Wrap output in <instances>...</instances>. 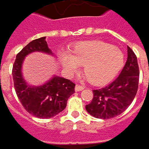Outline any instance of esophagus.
Segmentation results:
<instances>
[{
  "label": "esophagus",
  "instance_id": "1",
  "mask_svg": "<svg viewBox=\"0 0 149 149\" xmlns=\"http://www.w3.org/2000/svg\"><path fill=\"white\" fill-rule=\"evenodd\" d=\"M84 89V86H82V85H80V84H76L75 85V91H81V90H83Z\"/></svg>",
  "mask_w": 149,
  "mask_h": 149
}]
</instances>
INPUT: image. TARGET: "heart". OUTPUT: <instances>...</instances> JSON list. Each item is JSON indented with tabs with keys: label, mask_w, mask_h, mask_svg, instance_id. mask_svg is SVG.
Returning a JSON list of instances; mask_svg holds the SVG:
<instances>
[{
	"label": "heart",
	"mask_w": 149,
	"mask_h": 149,
	"mask_svg": "<svg viewBox=\"0 0 149 149\" xmlns=\"http://www.w3.org/2000/svg\"><path fill=\"white\" fill-rule=\"evenodd\" d=\"M60 62L68 74L77 71L84 65V71L89 82L103 84L115 77L123 68V52L110 44L103 41H86L77 44L72 54L63 52Z\"/></svg>",
	"instance_id": "obj_1"
}]
</instances>
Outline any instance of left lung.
I'll return each instance as SVG.
<instances>
[{"label":"left lung","mask_w":149,"mask_h":149,"mask_svg":"<svg viewBox=\"0 0 149 149\" xmlns=\"http://www.w3.org/2000/svg\"><path fill=\"white\" fill-rule=\"evenodd\" d=\"M139 69L137 56L128 46V59L121 73L111 84L94 89V97L85 109L90 115L108 119L121 114L128 109L138 91Z\"/></svg>","instance_id":"1"}]
</instances>
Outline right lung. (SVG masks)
<instances>
[{
  "mask_svg": "<svg viewBox=\"0 0 149 149\" xmlns=\"http://www.w3.org/2000/svg\"><path fill=\"white\" fill-rule=\"evenodd\" d=\"M35 51L52 54L45 37L32 40L21 49L16 55L12 69L15 90L29 113L40 118H49L65 109L67 100L74 93L75 84L65 78L54 76L41 86L27 84L21 73L22 63L27 54Z\"/></svg>",
  "mask_w": 149,
  "mask_h": 149,
  "instance_id": "add662e5",
  "label": "right lung"
}]
</instances>
